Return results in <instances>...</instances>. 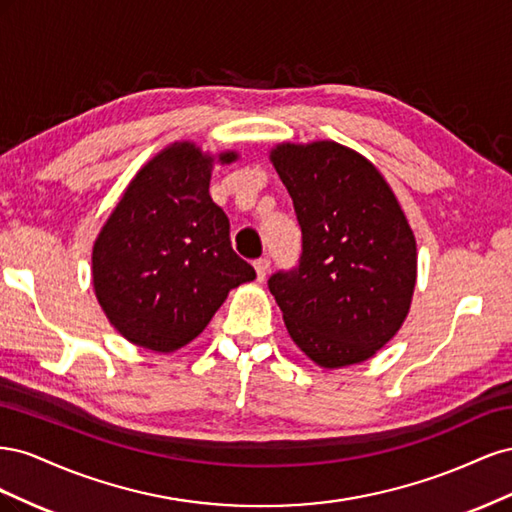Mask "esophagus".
<instances>
[{
    "instance_id": "esophagus-1",
    "label": "esophagus",
    "mask_w": 512,
    "mask_h": 512,
    "mask_svg": "<svg viewBox=\"0 0 512 512\" xmlns=\"http://www.w3.org/2000/svg\"><path fill=\"white\" fill-rule=\"evenodd\" d=\"M254 269H256V277L258 282H265L267 275H269V269H271V260L265 256V258H258L254 260Z\"/></svg>"
}]
</instances>
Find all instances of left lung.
<instances>
[{
  "instance_id": "1",
  "label": "left lung",
  "mask_w": 512,
  "mask_h": 512,
  "mask_svg": "<svg viewBox=\"0 0 512 512\" xmlns=\"http://www.w3.org/2000/svg\"><path fill=\"white\" fill-rule=\"evenodd\" d=\"M271 162L303 232L299 265L269 277L286 329L324 369L363 363L410 312L414 232L391 185L354 149L282 143Z\"/></svg>"
}]
</instances>
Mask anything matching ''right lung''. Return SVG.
Returning a JSON list of instances; mask_svg holds the SVG:
<instances>
[{
  "instance_id": "obj_1",
  "label": "right lung",
  "mask_w": 512,
  "mask_h": 512,
  "mask_svg": "<svg viewBox=\"0 0 512 512\" xmlns=\"http://www.w3.org/2000/svg\"><path fill=\"white\" fill-rule=\"evenodd\" d=\"M215 160L194 143L151 158L123 192L91 254L94 290L128 342L175 352L205 331L228 292L256 277L230 245L226 213L209 194Z\"/></svg>"
}]
</instances>
